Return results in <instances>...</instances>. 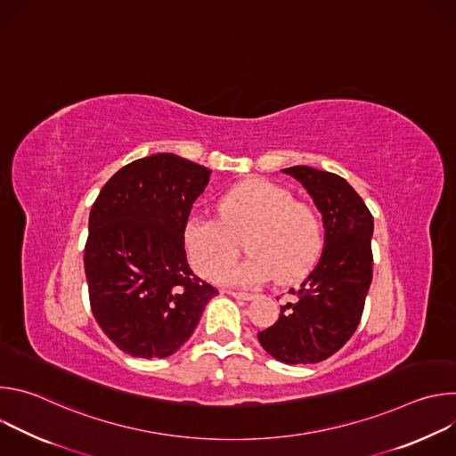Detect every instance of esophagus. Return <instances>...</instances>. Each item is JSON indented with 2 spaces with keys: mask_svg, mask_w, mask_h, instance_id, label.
I'll return each mask as SVG.
<instances>
[{
  "mask_svg": "<svg viewBox=\"0 0 456 456\" xmlns=\"http://www.w3.org/2000/svg\"><path fill=\"white\" fill-rule=\"evenodd\" d=\"M227 294H231V296L236 297V299H243V301H250V299L256 297V294H250V292H234V290H229Z\"/></svg>",
  "mask_w": 456,
  "mask_h": 456,
  "instance_id": "1",
  "label": "esophagus"
}]
</instances>
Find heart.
Instances as JSON below:
<instances>
[{
  "mask_svg": "<svg viewBox=\"0 0 456 456\" xmlns=\"http://www.w3.org/2000/svg\"><path fill=\"white\" fill-rule=\"evenodd\" d=\"M246 234L249 256L224 268L239 251L236 237ZM183 243L200 274L224 285H257L271 276L278 283L305 278L322 250L324 229L319 213L296 202L294 194L269 180H247L229 189L218 216L194 215L187 220Z\"/></svg>",
  "mask_w": 456,
  "mask_h": 456,
  "instance_id": "1",
  "label": "heart"
}]
</instances>
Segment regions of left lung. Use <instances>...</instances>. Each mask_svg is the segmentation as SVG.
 Wrapping results in <instances>:
<instances>
[{
	"instance_id": "1",
	"label": "left lung",
	"mask_w": 456,
	"mask_h": 456,
	"mask_svg": "<svg viewBox=\"0 0 456 456\" xmlns=\"http://www.w3.org/2000/svg\"><path fill=\"white\" fill-rule=\"evenodd\" d=\"M294 176L322 215L324 247L315 269L280 319L257 334L267 354L285 364L319 362L354 336L371 283L373 216L357 191L339 175L292 166Z\"/></svg>"
}]
</instances>
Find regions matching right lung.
Segmentation results:
<instances>
[{"instance_id":"right-lung-1","label":"right lung","mask_w":456,"mask_h":456,"mask_svg":"<svg viewBox=\"0 0 456 456\" xmlns=\"http://www.w3.org/2000/svg\"><path fill=\"white\" fill-rule=\"evenodd\" d=\"M211 169L157 153L118 169L88 222L85 273L92 312L126 354L173 355L194 332L215 287L187 264L183 231Z\"/></svg>"}]
</instances>
